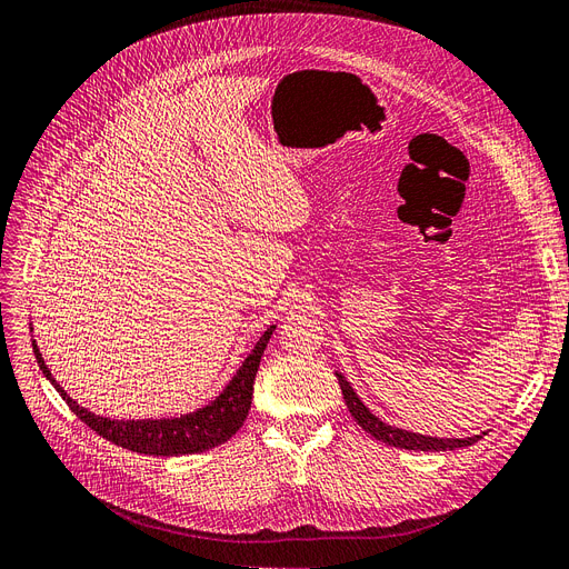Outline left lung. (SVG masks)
Listing matches in <instances>:
<instances>
[{
    "label": "left lung",
    "instance_id": "left-lung-1",
    "mask_svg": "<svg viewBox=\"0 0 569 569\" xmlns=\"http://www.w3.org/2000/svg\"><path fill=\"white\" fill-rule=\"evenodd\" d=\"M338 378V385L340 390H343V399H346V406L348 411L352 413V418L359 422V427L363 431H369V435L382 443L388 446H395V448H403V450H456V448H465V446H471L479 441L481 437H469V439H437V437H422V435H416V431H406V429H397V427H390L385 425L382 420H378L367 406L361 403V399L355 395V390L350 388V382L336 373Z\"/></svg>",
    "mask_w": 569,
    "mask_h": 569
}]
</instances>
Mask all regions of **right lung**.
I'll use <instances>...</instances> for the list:
<instances>
[{"label":"right lung","instance_id":"right-lung-1","mask_svg":"<svg viewBox=\"0 0 569 569\" xmlns=\"http://www.w3.org/2000/svg\"><path fill=\"white\" fill-rule=\"evenodd\" d=\"M270 327L263 331V336L257 340L254 350L249 352L233 380L226 385V390L206 408H200L196 413H189L184 418H168V420H107L96 413L86 411L72 397L53 380L49 373L47 363H43L37 346L34 357L39 361V369L43 371L60 392V397L72 408V413L86 422L90 429L100 435L102 439L117 443L126 450L142 452V456H193V452L210 450L223 441H229L236 431L242 427L249 406H252V392H254V378L259 371L261 355L268 346V338L272 333Z\"/></svg>","mask_w":569,"mask_h":569}]
</instances>
